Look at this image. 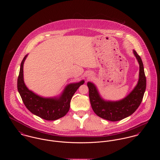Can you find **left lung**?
Listing matches in <instances>:
<instances>
[{"instance_id":"1","label":"left lung","mask_w":160,"mask_h":160,"mask_svg":"<svg viewBox=\"0 0 160 160\" xmlns=\"http://www.w3.org/2000/svg\"><path fill=\"white\" fill-rule=\"evenodd\" d=\"M139 64V78L136 86L128 95L119 101H107L100 95L96 86L88 82L92 108L99 117L110 121H120L135 112L140 105L146 89V77L140 57L133 50Z\"/></svg>"}]
</instances>
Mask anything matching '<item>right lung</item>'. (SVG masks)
Listing matches in <instances>:
<instances>
[{"label": "right lung", "instance_id": "right-lung-1", "mask_svg": "<svg viewBox=\"0 0 160 160\" xmlns=\"http://www.w3.org/2000/svg\"><path fill=\"white\" fill-rule=\"evenodd\" d=\"M27 56L28 55H25L22 62L17 81L18 91L24 105L32 114L48 121L56 120L65 116L69 110L72 97L79 86L84 83V81L69 84L59 97H41L29 90L24 84L23 64Z\"/></svg>", "mask_w": 160, "mask_h": 160}]
</instances>
